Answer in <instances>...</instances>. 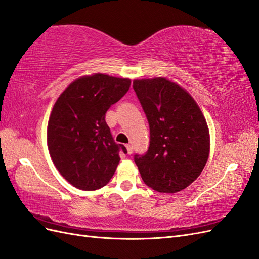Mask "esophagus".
I'll return each instance as SVG.
<instances>
[{"instance_id": "34e87169", "label": "esophagus", "mask_w": 259, "mask_h": 259, "mask_svg": "<svg viewBox=\"0 0 259 259\" xmlns=\"http://www.w3.org/2000/svg\"><path fill=\"white\" fill-rule=\"evenodd\" d=\"M125 147H127V151H128V154H132V152H134V149H132V145L131 144H127L125 145Z\"/></svg>"}]
</instances>
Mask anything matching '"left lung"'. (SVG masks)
Returning a JSON list of instances; mask_svg holds the SVG:
<instances>
[{
    "label": "left lung",
    "mask_w": 259,
    "mask_h": 259,
    "mask_svg": "<svg viewBox=\"0 0 259 259\" xmlns=\"http://www.w3.org/2000/svg\"><path fill=\"white\" fill-rule=\"evenodd\" d=\"M150 124V145L135 162L146 186L176 193L201 175L209 155V131L196 102L166 78L134 81Z\"/></svg>",
    "instance_id": "left-lung-1"
}]
</instances>
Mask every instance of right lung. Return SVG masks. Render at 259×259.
Segmentation results:
<instances>
[{
  "label": "right lung",
  "mask_w": 259,
  "mask_h": 259,
  "mask_svg": "<svg viewBox=\"0 0 259 259\" xmlns=\"http://www.w3.org/2000/svg\"><path fill=\"white\" fill-rule=\"evenodd\" d=\"M130 79L95 73L73 81L55 102L48 123V147L55 167L73 187L106 186L120 149L105 121L108 108L128 92Z\"/></svg>",
  "instance_id": "add662e5"
}]
</instances>
